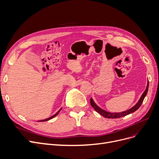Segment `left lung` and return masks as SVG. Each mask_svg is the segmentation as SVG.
Wrapping results in <instances>:
<instances>
[{
	"label": "left lung",
	"mask_w": 159,
	"mask_h": 159,
	"mask_svg": "<svg viewBox=\"0 0 159 159\" xmlns=\"http://www.w3.org/2000/svg\"><path fill=\"white\" fill-rule=\"evenodd\" d=\"M148 87H149V82L148 83V85H147V87H146V89L145 90V91L143 92V93L142 94V96L140 97V100H139V102H137V103L136 104L134 107H133L132 108H131L130 109L127 110L126 111H124V112H116V113H111V112H106L103 111V109H100V107H98L97 105L94 103V102H93V99L91 98V99L90 100V105H91V106L94 109V110L98 112L99 114H100L102 116H104L105 118H121V117H123V116H125L127 115H129L131 114V113L132 112H134V111H137L142 105V103L143 102V99H144L145 96H146L147 94V93H148Z\"/></svg>",
	"instance_id": "1"
}]
</instances>
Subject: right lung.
Listing matches in <instances>:
<instances>
[{"label":"right lung","mask_w":159,"mask_h":159,"mask_svg":"<svg viewBox=\"0 0 159 159\" xmlns=\"http://www.w3.org/2000/svg\"><path fill=\"white\" fill-rule=\"evenodd\" d=\"M60 110H61V109H60ZM59 111H59L57 113H56V115H54V116H51V117H50V118H47V119H45V120H41V122H44V121H47V120H50V119H52V118H54V117H55L57 114H58V113L59 112Z\"/></svg>","instance_id":"add662e5"}]
</instances>
